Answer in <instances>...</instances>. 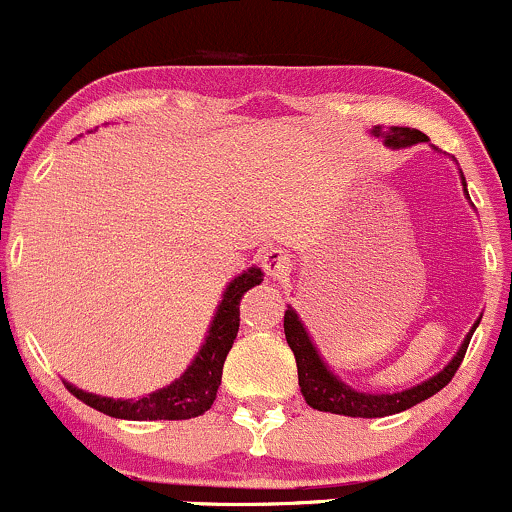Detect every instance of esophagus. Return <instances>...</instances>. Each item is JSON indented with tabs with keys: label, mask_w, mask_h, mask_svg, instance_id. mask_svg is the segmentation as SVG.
Wrapping results in <instances>:
<instances>
[{
	"label": "esophagus",
	"mask_w": 512,
	"mask_h": 512,
	"mask_svg": "<svg viewBox=\"0 0 512 512\" xmlns=\"http://www.w3.org/2000/svg\"><path fill=\"white\" fill-rule=\"evenodd\" d=\"M262 264L272 279H286L291 272V257L281 248H272L262 255Z\"/></svg>",
	"instance_id": "esophagus-1"
}]
</instances>
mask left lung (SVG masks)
<instances>
[{
	"instance_id": "obj_1",
	"label": "left lung",
	"mask_w": 512,
	"mask_h": 512,
	"mask_svg": "<svg viewBox=\"0 0 512 512\" xmlns=\"http://www.w3.org/2000/svg\"><path fill=\"white\" fill-rule=\"evenodd\" d=\"M373 132L375 137H385V144L395 146V149L397 146L428 142L424 132H419V129H409V127H390V132H383V127H375ZM464 192H467V187H464ZM477 325H474L472 332L467 334V339H464V344L460 346V351H457V356L452 358L448 366L440 370L438 375H433L431 380L411 387V390L395 392V395H363V392H356L351 390V387H346L344 383H339L330 370H327L325 363H322L320 356H317L313 342L308 339V332L303 330L296 310L289 308L284 315L286 342H289L293 356H296L298 385H301L305 402L317 411H330V414H344V416H363V419L399 414V411L411 409L414 404L424 402V399L433 397L436 392L443 390V387L452 380V375L457 373V368H460L462 358L467 354L469 339H472Z\"/></svg>"
}]
</instances>
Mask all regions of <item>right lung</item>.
<instances>
[{"instance_id":"add662e5","label":"right lung","mask_w":512,"mask_h":512,"mask_svg":"<svg viewBox=\"0 0 512 512\" xmlns=\"http://www.w3.org/2000/svg\"><path fill=\"white\" fill-rule=\"evenodd\" d=\"M262 281L260 269H248L245 274H240L238 279L231 281L226 293H223V301L216 310L214 322H211V330L207 342L192 366L185 370L180 380H175L173 385L163 387V390L154 392V395L142 397V399H110V397H98L88 395L84 390H76L74 385H67V390L72 392L76 399L93 407L103 414L115 416V419H132V421H180V419H192V416L204 414L214 404L216 392L221 385V373H223V361H226L228 351H231L233 339H236L238 327H240V298L243 293L257 286Z\"/></svg>"}]
</instances>
